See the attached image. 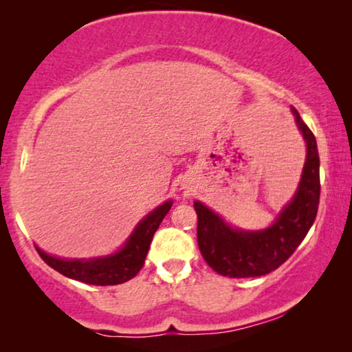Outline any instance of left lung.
<instances>
[{
	"instance_id": "8db88e82",
	"label": "left lung",
	"mask_w": 352,
	"mask_h": 352,
	"mask_svg": "<svg viewBox=\"0 0 352 352\" xmlns=\"http://www.w3.org/2000/svg\"><path fill=\"white\" fill-rule=\"evenodd\" d=\"M306 142V160L295 195L274 223L261 230H245L226 223L218 213L195 200L197 242L208 266L226 277H259L276 271L292 256L314 223L319 208V152L314 134L292 107Z\"/></svg>"
}]
</instances>
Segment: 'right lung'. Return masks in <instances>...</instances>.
Segmentation results:
<instances>
[{
    "label": "right lung",
    "instance_id": "obj_1",
    "mask_svg": "<svg viewBox=\"0 0 352 352\" xmlns=\"http://www.w3.org/2000/svg\"><path fill=\"white\" fill-rule=\"evenodd\" d=\"M171 205L173 200H166L165 204L151 211L146 218L139 221L122 248L105 256L69 259L52 256L43 252L40 247H36V252L47 266L56 269L62 276L89 283V285H118V283L131 280L142 269L153 234L157 232L158 226L171 210Z\"/></svg>",
    "mask_w": 352,
    "mask_h": 352
}]
</instances>
